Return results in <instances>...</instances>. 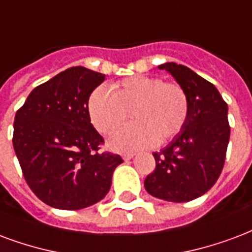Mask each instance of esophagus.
<instances>
[{"label":"esophagus","instance_id":"1","mask_svg":"<svg viewBox=\"0 0 252 252\" xmlns=\"http://www.w3.org/2000/svg\"><path fill=\"white\" fill-rule=\"evenodd\" d=\"M133 156H135V154H132V152H128V154H123V159H124V160H131Z\"/></svg>","mask_w":252,"mask_h":252}]
</instances>
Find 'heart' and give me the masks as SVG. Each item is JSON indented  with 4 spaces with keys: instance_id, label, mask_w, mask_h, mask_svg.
Returning <instances> with one entry per match:
<instances>
[{
    "instance_id": "obj_1",
    "label": "heart",
    "mask_w": 252,
    "mask_h": 252,
    "mask_svg": "<svg viewBox=\"0 0 252 252\" xmlns=\"http://www.w3.org/2000/svg\"><path fill=\"white\" fill-rule=\"evenodd\" d=\"M128 112L135 123L112 133L113 150H143L173 139L187 123L189 97L180 84L145 74L126 77L109 89L97 87L89 94V119L101 135L115 131Z\"/></svg>"
}]
</instances>
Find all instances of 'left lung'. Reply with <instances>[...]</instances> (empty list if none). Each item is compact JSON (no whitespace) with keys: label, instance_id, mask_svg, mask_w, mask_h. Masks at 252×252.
<instances>
[{"label":"left lung","instance_id":"1","mask_svg":"<svg viewBox=\"0 0 252 252\" xmlns=\"http://www.w3.org/2000/svg\"><path fill=\"white\" fill-rule=\"evenodd\" d=\"M172 74L189 97V115L183 129L160 152L156 167L145 178L152 196L183 203L202 196L216 183L224 167L230 124L227 102L215 85L184 65H159Z\"/></svg>","mask_w":252,"mask_h":252}]
</instances>
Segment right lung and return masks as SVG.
I'll return each instance as SVG.
<instances>
[{
    "label": "right lung",
    "instance_id": "1",
    "mask_svg": "<svg viewBox=\"0 0 252 252\" xmlns=\"http://www.w3.org/2000/svg\"><path fill=\"white\" fill-rule=\"evenodd\" d=\"M105 74L72 66L33 89L16 113L13 147L28 186L60 210H81L109 191L120 155L100 152L88 98Z\"/></svg>",
    "mask_w": 252,
    "mask_h": 252
}]
</instances>
